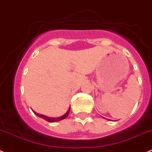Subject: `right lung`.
Returning a JSON list of instances; mask_svg holds the SVG:
<instances>
[{
	"mask_svg": "<svg viewBox=\"0 0 152 152\" xmlns=\"http://www.w3.org/2000/svg\"><path fill=\"white\" fill-rule=\"evenodd\" d=\"M70 107H69L68 110H67V111L64 113V115L61 116V117H47V116H45V115L40 114V113H36V112L34 111V110H32V111L34 112V113H35V115L38 116V117H41V118L44 119V120H45L46 121L49 122V123H55V122L60 121V120H64V119L67 118V116H68V114H69V113H70Z\"/></svg>",
	"mask_w": 152,
	"mask_h": 152,
	"instance_id": "obj_1",
	"label": "right lung"
}]
</instances>
